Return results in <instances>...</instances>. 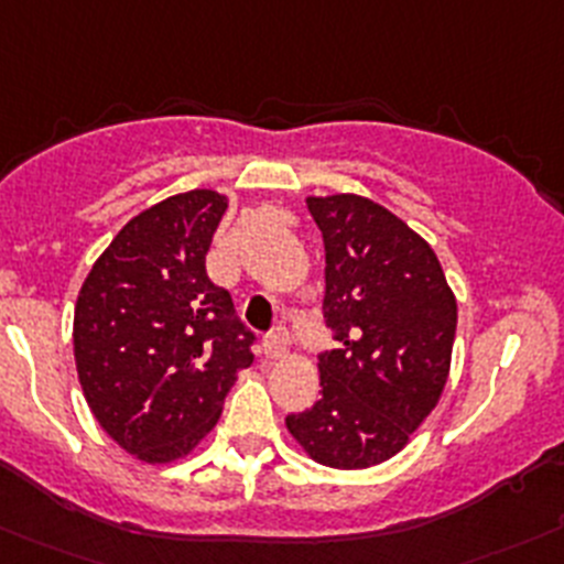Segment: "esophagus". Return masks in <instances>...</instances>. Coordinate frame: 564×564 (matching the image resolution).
<instances>
[{
	"label": "esophagus",
	"instance_id": "esophagus-1",
	"mask_svg": "<svg viewBox=\"0 0 564 564\" xmlns=\"http://www.w3.org/2000/svg\"><path fill=\"white\" fill-rule=\"evenodd\" d=\"M264 354L270 356V359H281V356H286V336L283 334H270L264 339Z\"/></svg>",
	"mask_w": 564,
	"mask_h": 564
}]
</instances>
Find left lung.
Listing matches in <instances>:
<instances>
[{"instance_id": "left-lung-1", "label": "left lung", "mask_w": 564, "mask_h": 564, "mask_svg": "<svg viewBox=\"0 0 564 564\" xmlns=\"http://www.w3.org/2000/svg\"><path fill=\"white\" fill-rule=\"evenodd\" d=\"M325 245L319 401L286 429L319 465L361 470L403 448L440 401L456 297L440 258L392 210L359 194L308 197Z\"/></svg>"}]
</instances>
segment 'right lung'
<instances>
[{"mask_svg":"<svg viewBox=\"0 0 564 564\" xmlns=\"http://www.w3.org/2000/svg\"><path fill=\"white\" fill-rule=\"evenodd\" d=\"M228 199L175 194L130 219L88 272L75 361L97 423L128 454L163 465L217 425L256 334L205 272Z\"/></svg>","mask_w":564,"mask_h":564,"instance_id":"right-lung-1","label":"right lung"}]
</instances>
